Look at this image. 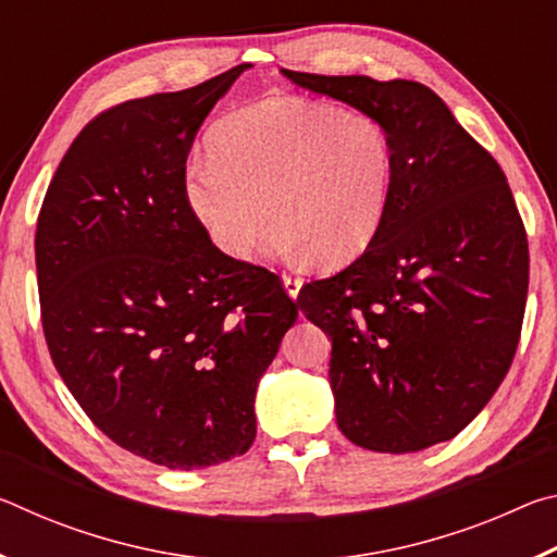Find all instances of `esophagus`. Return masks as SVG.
Returning a JSON list of instances; mask_svg holds the SVG:
<instances>
[{"label":"esophagus","instance_id":"1","mask_svg":"<svg viewBox=\"0 0 557 557\" xmlns=\"http://www.w3.org/2000/svg\"><path fill=\"white\" fill-rule=\"evenodd\" d=\"M282 287H285L287 295L292 299H297L299 289H301V277H295V275H282Z\"/></svg>","mask_w":557,"mask_h":557}]
</instances>
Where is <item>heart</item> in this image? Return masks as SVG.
<instances>
[{
  "label": "heart",
  "instance_id": "obj_1",
  "mask_svg": "<svg viewBox=\"0 0 557 557\" xmlns=\"http://www.w3.org/2000/svg\"><path fill=\"white\" fill-rule=\"evenodd\" d=\"M211 154L184 172L194 219L228 258L270 248L342 265L369 248L388 213L395 147L381 120L301 98H272L219 122Z\"/></svg>",
  "mask_w": 557,
  "mask_h": 557
}]
</instances>
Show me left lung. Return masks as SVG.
<instances>
[{"label":"left lung","mask_w":557,"mask_h":557,"mask_svg":"<svg viewBox=\"0 0 557 557\" xmlns=\"http://www.w3.org/2000/svg\"><path fill=\"white\" fill-rule=\"evenodd\" d=\"M282 75L381 120L395 147L379 235L297 297L332 338L338 430L388 455L451 440L492 400L521 336L528 240L502 166L422 83Z\"/></svg>","instance_id":"1"}]
</instances>
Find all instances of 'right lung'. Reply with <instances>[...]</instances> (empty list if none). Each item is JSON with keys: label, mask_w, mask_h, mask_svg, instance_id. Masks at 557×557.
<instances>
[{"label": "right lung", "mask_w": 557, "mask_h": 557, "mask_svg": "<svg viewBox=\"0 0 557 557\" xmlns=\"http://www.w3.org/2000/svg\"><path fill=\"white\" fill-rule=\"evenodd\" d=\"M248 69L102 112L36 223L55 371L100 432L169 469L248 451L258 383L297 322L280 277L215 248L184 199L196 132Z\"/></svg>", "instance_id": "right-lung-1"}]
</instances>
